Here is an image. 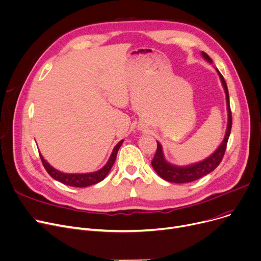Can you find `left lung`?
<instances>
[{"instance_id":"left-lung-1","label":"left lung","mask_w":261,"mask_h":261,"mask_svg":"<svg viewBox=\"0 0 261 261\" xmlns=\"http://www.w3.org/2000/svg\"><path fill=\"white\" fill-rule=\"evenodd\" d=\"M201 57L207 63L212 64V60L210 59L209 56L204 54V52H201ZM216 71L219 75L221 85L223 87V90L225 93V101H227V111H228V124H227V129H225L223 140L221 144L217 147V149L210 156H207L206 159L194 164L187 165V166H177V165H173L169 163L165 159L161 143L156 141L158 142V150H156L155 156L151 164L155 172L158 173L163 179L167 181L174 182V184H186V182L194 181L206 174H209V173H211L212 171H214L217 168V166L220 164L223 158V154H224L225 148H227L228 140H229L231 128H232V113L230 109V98H229L227 83H225L223 76L220 74V72L217 70V69Z\"/></svg>"}]
</instances>
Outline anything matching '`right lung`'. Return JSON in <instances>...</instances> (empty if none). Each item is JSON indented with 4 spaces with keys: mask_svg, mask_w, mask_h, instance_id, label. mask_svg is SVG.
Here are the masks:
<instances>
[{
    "mask_svg": "<svg viewBox=\"0 0 261 261\" xmlns=\"http://www.w3.org/2000/svg\"><path fill=\"white\" fill-rule=\"evenodd\" d=\"M123 143H124V140H121L113 148L110 158L105 166L97 171L89 172V173H64V172H61V171L57 170L56 168L52 167L46 160H44L43 155L41 153H40V156H41L42 163H43L46 171L48 172V174L52 178L64 184V185H67V186L76 187V188H85V187H88L91 185H95V184L105 179V177L108 175V173L110 172V170L116 160L117 151Z\"/></svg>",
    "mask_w": 261,
    "mask_h": 261,
    "instance_id": "1",
    "label": "right lung"
}]
</instances>
